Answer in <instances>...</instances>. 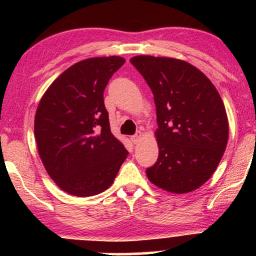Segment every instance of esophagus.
I'll list each match as a JSON object with an SVG mask.
<instances>
[{
  "mask_svg": "<svg viewBox=\"0 0 256 256\" xmlns=\"http://www.w3.org/2000/svg\"><path fill=\"white\" fill-rule=\"evenodd\" d=\"M142 138H143V134H142L141 132H138V134H136V135L132 136L130 140H132V142L134 143V144H138V142L141 141V140H142Z\"/></svg>",
  "mask_w": 256,
  "mask_h": 256,
  "instance_id": "esophagus-1",
  "label": "esophagus"
}]
</instances>
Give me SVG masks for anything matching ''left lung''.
Segmentation results:
<instances>
[{
	"instance_id": "left-lung-1",
	"label": "left lung",
	"mask_w": 256,
	"mask_h": 256,
	"mask_svg": "<svg viewBox=\"0 0 256 256\" xmlns=\"http://www.w3.org/2000/svg\"><path fill=\"white\" fill-rule=\"evenodd\" d=\"M130 62L152 88L156 104L158 160L146 169V177L171 194L197 190L218 168L228 141L222 96L188 62L135 56Z\"/></svg>"
}]
</instances>
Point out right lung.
Listing matches in <instances>:
<instances>
[{"instance_id": "1", "label": "right lung", "mask_w": 256, "mask_h": 256, "mask_svg": "<svg viewBox=\"0 0 256 256\" xmlns=\"http://www.w3.org/2000/svg\"><path fill=\"white\" fill-rule=\"evenodd\" d=\"M126 59H84L48 86L34 115V138L43 166L62 191L76 197L101 194L113 184L128 152L112 134L104 90Z\"/></svg>"}]
</instances>
